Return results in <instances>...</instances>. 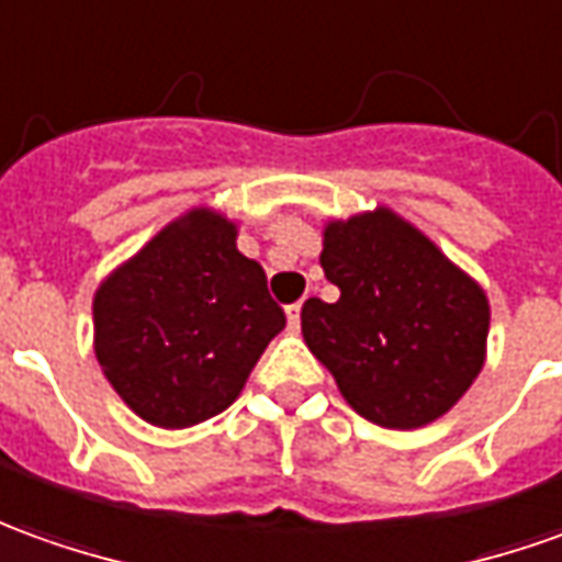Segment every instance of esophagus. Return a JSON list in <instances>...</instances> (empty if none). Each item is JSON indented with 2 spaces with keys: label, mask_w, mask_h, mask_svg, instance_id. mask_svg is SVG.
I'll list each match as a JSON object with an SVG mask.
<instances>
[{
  "label": "esophagus",
  "mask_w": 562,
  "mask_h": 562,
  "mask_svg": "<svg viewBox=\"0 0 562 562\" xmlns=\"http://www.w3.org/2000/svg\"><path fill=\"white\" fill-rule=\"evenodd\" d=\"M284 315H288L290 330H296V327H300V318H303V303L288 305V308H284Z\"/></svg>",
  "instance_id": "34e87169"
}]
</instances>
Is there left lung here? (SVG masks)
<instances>
[{
    "label": "left lung",
    "instance_id": "obj_1",
    "mask_svg": "<svg viewBox=\"0 0 562 562\" xmlns=\"http://www.w3.org/2000/svg\"><path fill=\"white\" fill-rule=\"evenodd\" d=\"M321 269L339 300H305L303 339L346 404L394 431L450 413L486 363L481 284L385 204L327 220Z\"/></svg>",
    "mask_w": 562,
    "mask_h": 562
}]
</instances>
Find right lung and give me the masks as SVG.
<instances>
[{
    "label": "right lung",
    "instance_id": "1",
    "mask_svg": "<svg viewBox=\"0 0 562 562\" xmlns=\"http://www.w3.org/2000/svg\"><path fill=\"white\" fill-rule=\"evenodd\" d=\"M94 355L115 394L156 428H192L241 394L284 312L238 220L207 204L156 232L94 290Z\"/></svg>",
    "mask_w": 562,
    "mask_h": 562
}]
</instances>
